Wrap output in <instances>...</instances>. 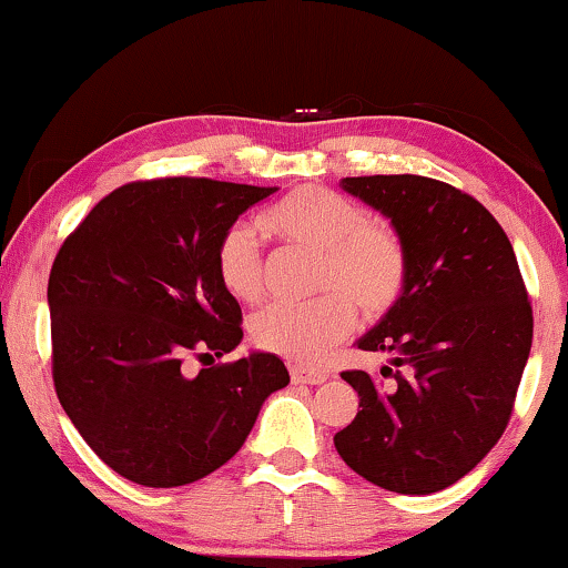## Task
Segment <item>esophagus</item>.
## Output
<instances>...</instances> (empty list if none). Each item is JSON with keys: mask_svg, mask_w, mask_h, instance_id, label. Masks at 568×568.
<instances>
[{"mask_svg": "<svg viewBox=\"0 0 568 568\" xmlns=\"http://www.w3.org/2000/svg\"><path fill=\"white\" fill-rule=\"evenodd\" d=\"M292 379L300 385H323L328 375L321 369H307V367H292Z\"/></svg>", "mask_w": 568, "mask_h": 568, "instance_id": "esophagus-1", "label": "esophagus"}]
</instances>
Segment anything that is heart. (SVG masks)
Returning <instances> with one entry per match:
<instances>
[{"mask_svg":"<svg viewBox=\"0 0 568 568\" xmlns=\"http://www.w3.org/2000/svg\"><path fill=\"white\" fill-rule=\"evenodd\" d=\"M263 227L286 245L317 253L307 305H268L253 317V341L263 352L315 367L354 328V305L364 317H383L398 305L408 282L400 235L367 222V212L323 185H302L263 216ZM216 274L232 297L253 302L263 292L258 240L232 224L216 245Z\"/></svg>","mask_w":568,"mask_h":568,"instance_id":"b5f03b06","label":"heart"}]
</instances>
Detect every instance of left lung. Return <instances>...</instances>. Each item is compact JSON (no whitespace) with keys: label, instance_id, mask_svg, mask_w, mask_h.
Segmentation results:
<instances>
[{"label":"left lung","instance_id":"1","mask_svg":"<svg viewBox=\"0 0 568 568\" xmlns=\"http://www.w3.org/2000/svg\"><path fill=\"white\" fill-rule=\"evenodd\" d=\"M344 191L393 222L408 253L406 292L367 336L379 383L341 372L359 414L333 437L369 484L434 494L484 460L507 429L532 346V307L507 232L455 185L424 175L344 178Z\"/></svg>","mask_w":568,"mask_h":568}]
</instances>
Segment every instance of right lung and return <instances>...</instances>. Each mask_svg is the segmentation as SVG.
Here are the masks:
<instances>
[{
  "label": "right lung",
  "instance_id": "right-lung-1",
  "mask_svg": "<svg viewBox=\"0 0 568 568\" xmlns=\"http://www.w3.org/2000/svg\"><path fill=\"white\" fill-rule=\"evenodd\" d=\"M276 189L158 178L100 199L59 247L49 276L51 372L61 408L100 460L150 488L222 468L263 400L290 385L274 354L185 375L222 356L243 313L216 274V245Z\"/></svg>",
  "mask_w": 568,
  "mask_h": 568
}]
</instances>
